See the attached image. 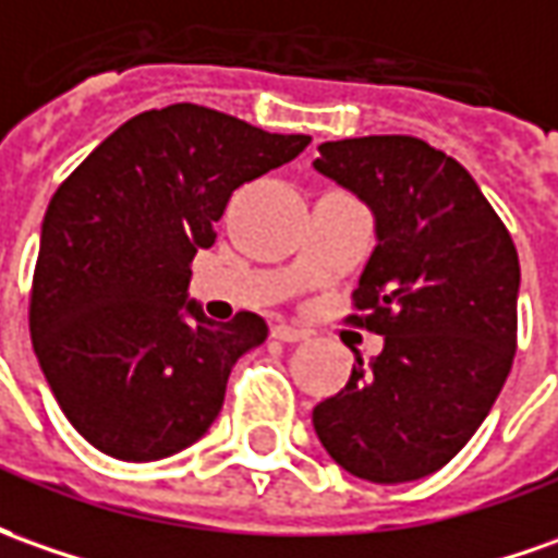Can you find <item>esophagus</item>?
<instances>
[{"label": "esophagus", "instance_id": "34e87169", "mask_svg": "<svg viewBox=\"0 0 558 558\" xmlns=\"http://www.w3.org/2000/svg\"><path fill=\"white\" fill-rule=\"evenodd\" d=\"M271 336L278 339V342H302V339H308V329L302 327H290V324H275L271 327Z\"/></svg>", "mask_w": 558, "mask_h": 558}]
</instances>
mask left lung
Segmentation results:
<instances>
[{
	"mask_svg": "<svg viewBox=\"0 0 558 558\" xmlns=\"http://www.w3.org/2000/svg\"><path fill=\"white\" fill-rule=\"evenodd\" d=\"M314 168L373 207L378 244L348 324L385 348L369 366L354 360L311 422L360 480H422L468 446L510 375L517 244L468 170L418 136L324 143Z\"/></svg>",
	"mask_w": 558,
	"mask_h": 558,
	"instance_id": "left-lung-1",
	"label": "left lung"
}]
</instances>
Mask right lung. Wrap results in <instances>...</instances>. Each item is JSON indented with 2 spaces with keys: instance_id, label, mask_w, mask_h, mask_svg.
<instances>
[{
  "instance_id": "right-lung-1",
  "label": "right lung",
  "mask_w": 558,
  "mask_h": 558,
  "mask_svg": "<svg viewBox=\"0 0 558 558\" xmlns=\"http://www.w3.org/2000/svg\"><path fill=\"white\" fill-rule=\"evenodd\" d=\"M308 143L173 104L124 121L60 183L41 222L29 336L94 449L155 461L207 434L234 360L268 327L253 311L216 324L185 302L192 259L214 247L234 189Z\"/></svg>"
}]
</instances>
